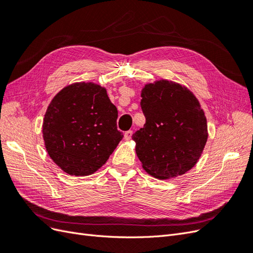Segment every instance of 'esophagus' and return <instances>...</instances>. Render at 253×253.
Masks as SVG:
<instances>
[{"mask_svg": "<svg viewBox=\"0 0 253 253\" xmlns=\"http://www.w3.org/2000/svg\"><path fill=\"white\" fill-rule=\"evenodd\" d=\"M132 135H133V131H132V129H128V131H126L125 133V139L129 140L132 138Z\"/></svg>", "mask_w": 253, "mask_h": 253, "instance_id": "1", "label": "esophagus"}]
</instances>
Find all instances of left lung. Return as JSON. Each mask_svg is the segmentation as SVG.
I'll return each instance as SVG.
<instances>
[{
	"mask_svg": "<svg viewBox=\"0 0 253 253\" xmlns=\"http://www.w3.org/2000/svg\"><path fill=\"white\" fill-rule=\"evenodd\" d=\"M140 106L145 124L132 138L143 169L159 179L192 169L208 138L196 97L178 83L160 80L143 87Z\"/></svg>",
	"mask_w": 253,
	"mask_h": 253,
	"instance_id": "8db88e82",
	"label": "left lung"
}]
</instances>
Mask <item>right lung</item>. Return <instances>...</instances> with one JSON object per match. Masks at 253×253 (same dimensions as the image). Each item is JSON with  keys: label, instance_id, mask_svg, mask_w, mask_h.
Wrapping results in <instances>:
<instances>
[{"label": "right lung", "instance_id": "add662e5", "mask_svg": "<svg viewBox=\"0 0 253 253\" xmlns=\"http://www.w3.org/2000/svg\"><path fill=\"white\" fill-rule=\"evenodd\" d=\"M117 117V108L100 85L80 82L64 87L51 100L43 120L49 157L70 175L95 173L124 138Z\"/></svg>", "mask_w": 253, "mask_h": 253}]
</instances>
